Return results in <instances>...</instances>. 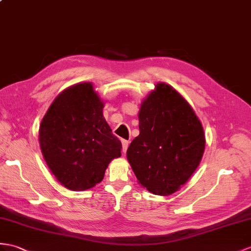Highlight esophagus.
I'll return each instance as SVG.
<instances>
[{
	"label": "esophagus",
	"mask_w": 251,
	"mask_h": 251,
	"mask_svg": "<svg viewBox=\"0 0 251 251\" xmlns=\"http://www.w3.org/2000/svg\"><path fill=\"white\" fill-rule=\"evenodd\" d=\"M128 145H129V141H128V140H125V139H122V148H123L124 153H126Z\"/></svg>",
	"instance_id": "1"
}]
</instances>
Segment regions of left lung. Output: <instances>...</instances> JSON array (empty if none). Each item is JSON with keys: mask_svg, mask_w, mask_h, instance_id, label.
<instances>
[{"mask_svg": "<svg viewBox=\"0 0 251 251\" xmlns=\"http://www.w3.org/2000/svg\"><path fill=\"white\" fill-rule=\"evenodd\" d=\"M139 128L127 150L133 172L153 194H173L201 161L205 147L201 122L176 90L158 83L142 103Z\"/></svg>", "mask_w": 251, "mask_h": 251, "instance_id": "left-lung-1", "label": "left lung"}]
</instances>
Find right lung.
<instances>
[{
	"label": "right lung",
	"mask_w": 251,
	"mask_h": 251,
	"mask_svg": "<svg viewBox=\"0 0 251 251\" xmlns=\"http://www.w3.org/2000/svg\"><path fill=\"white\" fill-rule=\"evenodd\" d=\"M102 108L93 85L80 83L54 99L40 124L44 158L68 189L85 190L101 182L109 162L121 156L122 143Z\"/></svg>",
	"instance_id": "add662e5"
}]
</instances>
